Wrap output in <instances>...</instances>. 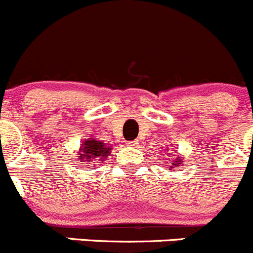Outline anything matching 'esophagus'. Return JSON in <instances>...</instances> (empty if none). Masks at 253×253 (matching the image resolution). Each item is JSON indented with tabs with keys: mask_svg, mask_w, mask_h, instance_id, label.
Returning a JSON list of instances; mask_svg holds the SVG:
<instances>
[{
	"mask_svg": "<svg viewBox=\"0 0 253 253\" xmlns=\"http://www.w3.org/2000/svg\"><path fill=\"white\" fill-rule=\"evenodd\" d=\"M127 146H129V147H137V146H138V141L137 140L129 141V142H127Z\"/></svg>",
	"mask_w": 253,
	"mask_h": 253,
	"instance_id": "esophagus-1",
	"label": "esophagus"
}]
</instances>
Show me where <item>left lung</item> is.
I'll use <instances>...</instances> for the list:
<instances>
[{"mask_svg":"<svg viewBox=\"0 0 253 253\" xmlns=\"http://www.w3.org/2000/svg\"><path fill=\"white\" fill-rule=\"evenodd\" d=\"M172 153V152H171ZM183 164V157L180 156L178 153H174V157H173V164L169 166V169H173L174 167H178Z\"/></svg>","mask_w":253,"mask_h":253,"instance_id":"obj_1","label":"left lung"}]
</instances>
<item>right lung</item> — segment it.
<instances>
[{
	"mask_svg": "<svg viewBox=\"0 0 253 253\" xmlns=\"http://www.w3.org/2000/svg\"><path fill=\"white\" fill-rule=\"evenodd\" d=\"M111 151L112 145L96 140L94 137H89L81 143L77 151V157L84 169H91L96 167V164L105 161L111 155Z\"/></svg>",
	"mask_w": 253,
	"mask_h": 253,
	"instance_id": "1",
	"label": "right lung"
}]
</instances>
